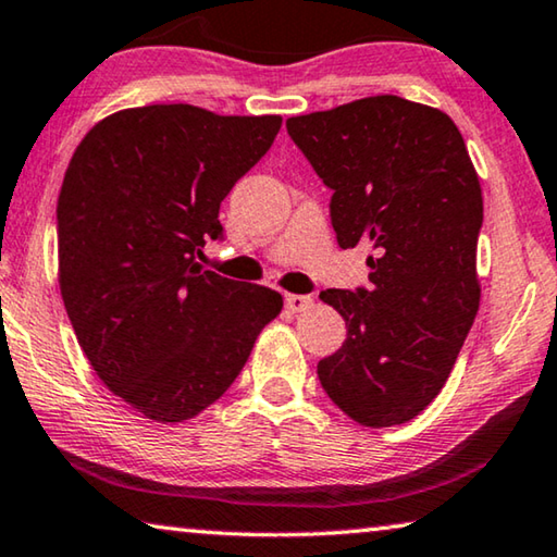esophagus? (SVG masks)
I'll return each instance as SVG.
<instances>
[{"instance_id": "34e87169", "label": "esophagus", "mask_w": 557, "mask_h": 557, "mask_svg": "<svg viewBox=\"0 0 557 557\" xmlns=\"http://www.w3.org/2000/svg\"><path fill=\"white\" fill-rule=\"evenodd\" d=\"M285 307L289 312H305L312 307L310 295H285Z\"/></svg>"}]
</instances>
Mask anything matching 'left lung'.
I'll use <instances>...</instances> for the list:
<instances>
[{"label": "left lung", "mask_w": 557, "mask_h": 557, "mask_svg": "<svg viewBox=\"0 0 557 557\" xmlns=\"http://www.w3.org/2000/svg\"><path fill=\"white\" fill-rule=\"evenodd\" d=\"M332 190L342 250L369 243V289H324L347 339L317 364L326 396L361 426H396L444 389L481 302L483 196L461 131L444 111L369 96L287 119Z\"/></svg>", "instance_id": "8db88e82"}]
</instances>
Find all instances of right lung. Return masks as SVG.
<instances>
[{
	"label": "right lung",
	"instance_id": "right-lung-1",
	"mask_svg": "<svg viewBox=\"0 0 557 557\" xmlns=\"http://www.w3.org/2000/svg\"><path fill=\"white\" fill-rule=\"evenodd\" d=\"M280 126L153 103L99 121L72 156L57 206L61 297L94 372L146 419L178 423L218 401L282 310L275 289L196 260Z\"/></svg>",
	"mask_w": 557,
	"mask_h": 557
}]
</instances>
